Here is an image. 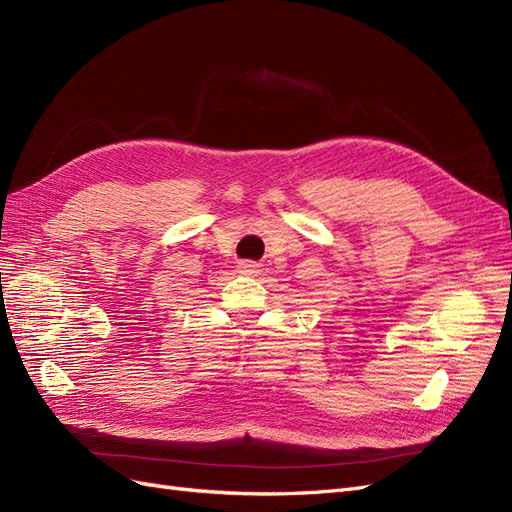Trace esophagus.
<instances>
[{
    "instance_id": "1",
    "label": "esophagus",
    "mask_w": 512,
    "mask_h": 512,
    "mask_svg": "<svg viewBox=\"0 0 512 512\" xmlns=\"http://www.w3.org/2000/svg\"><path fill=\"white\" fill-rule=\"evenodd\" d=\"M239 269H241V273H245V275H256V273L260 271L256 262H250V260H243L241 265H239Z\"/></svg>"
}]
</instances>
